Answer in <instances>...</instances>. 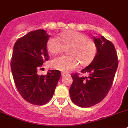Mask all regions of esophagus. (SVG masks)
I'll return each mask as SVG.
<instances>
[{"instance_id": "34e87169", "label": "esophagus", "mask_w": 128, "mask_h": 128, "mask_svg": "<svg viewBox=\"0 0 128 128\" xmlns=\"http://www.w3.org/2000/svg\"><path fill=\"white\" fill-rule=\"evenodd\" d=\"M67 75H68L67 73H66V72H62V76H64Z\"/></svg>"}]
</instances>
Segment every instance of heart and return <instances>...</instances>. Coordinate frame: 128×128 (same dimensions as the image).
<instances>
[{
	"label": "heart",
	"instance_id": "heart-1",
	"mask_svg": "<svg viewBox=\"0 0 128 128\" xmlns=\"http://www.w3.org/2000/svg\"><path fill=\"white\" fill-rule=\"evenodd\" d=\"M52 36L47 42V48L52 54L62 53L67 49L68 55L57 56L52 60L51 65L53 68L68 72L77 66L78 63L85 66L90 64L95 58L96 47L92 38L85 34L76 31H70L60 35Z\"/></svg>",
	"mask_w": 128,
	"mask_h": 128
}]
</instances>
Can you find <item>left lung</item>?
<instances>
[{"instance_id":"left-lung-1","label":"left lung","mask_w":128,"mask_h":128,"mask_svg":"<svg viewBox=\"0 0 128 128\" xmlns=\"http://www.w3.org/2000/svg\"><path fill=\"white\" fill-rule=\"evenodd\" d=\"M97 52L90 65L81 71L88 76L73 73L70 95L75 104L82 108L92 107L102 100L112 88L118 67L115 46L103 36L93 38Z\"/></svg>"}]
</instances>
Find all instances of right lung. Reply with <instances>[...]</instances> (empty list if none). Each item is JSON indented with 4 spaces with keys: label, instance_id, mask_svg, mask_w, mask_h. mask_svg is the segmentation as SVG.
Instances as JSON below:
<instances>
[{
    "label": "right lung",
    "instance_id": "right-lung-1",
    "mask_svg": "<svg viewBox=\"0 0 128 128\" xmlns=\"http://www.w3.org/2000/svg\"><path fill=\"white\" fill-rule=\"evenodd\" d=\"M49 37L44 30L32 31L19 38L13 47L11 69L14 82L22 97L36 106L50 100L61 76L58 70H50L46 75L38 74L49 60Z\"/></svg>",
    "mask_w": 128,
    "mask_h": 128
}]
</instances>
